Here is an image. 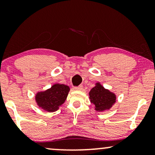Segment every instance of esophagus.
Returning <instances> with one entry per match:
<instances>
[{"label": "esophagus", "mask_w": 155, "mask_h": 155, "mask_svg": "<svg viewBox=\"0 0 155 155\" xmlns=\"http://www.w3.org/2000/svg\"><path fill=\"white\" fill-rule=\"evenodd\" d=\"M82 88H83V86L82 85H79L78 87H74V90H82Z\"/></svg>", "instance_id": "esophagus-1"}]
</instances>
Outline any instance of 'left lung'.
Masks as SVG:
<instances>
[{"label":"left lung","mask_w":155,"mask_h":155,"mask_svg":"<svg viewBox=\"0 0 155 155\" xmlns=\"http://www.w3.org/2000/svg\"><path fill=\"white\" fill-rule=\"evenodd\" d=\"M90 101L94 105L95 111L102 112L109 110L116 101L115 93L105 89L100 84L97 82L95 86L89 92Z\"/></svg>","instance_id":"left-lung-1"}]
</instances>
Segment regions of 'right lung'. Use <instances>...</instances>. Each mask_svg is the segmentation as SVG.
<instances>
[{
    "mask_svg": "<svg viewBox=\"0 0 155 155\" xmlns=\"http://www.w3.org/2000/svg\"><path fill=\"white\" fill-rule=\"evenodd\" d=\"M69 91L68 85L56 83L49 89L38 92L35 94L36 103L44 111L54 112L66 100Z\"/></svg>",
    "mask_w": 155,
    "mask_h": 155,
    "instance_id": "obj_1",
    "label": "right lung"
}]
</instances>
